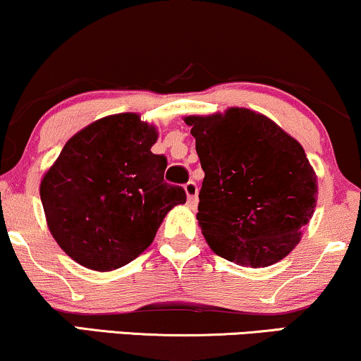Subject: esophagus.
<instances>
[{"mask_svg":"<svg viewBox=\"0 0 361 361\" xmlns=\"http://www.w3.org/2000/svg\"><path fill=\"white\" fill-rule=\"evenodd\" d=\"M185 191L186 196H188V204L190 207H195V204L198 203V185H196L195 181H188V183L185 185Z\"/></svg>","mask_w":361,"mask_h":361,"instance_id":"1","label":"esophagus"}]
</instances>
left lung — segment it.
<instances>
[{
    "instance_id": "8db88e82",
    "label": "left lung",
    "mask_w": 361,
    "mask_h": 361,
    "mask_svg": "<svg viewBox=\"0 0 361 361\" xmlns=\"http://www.w3.org/2000/svg\"><path fill=\"white\" fill-rule=\"evenodd\" d=\"M185 123L204 171L196 218L208 245L241 267L280 262L317 207V175L302 145L246 108Z\"/></svg>"
}]
</instances>
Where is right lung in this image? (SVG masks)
Listing matches in <instances>:
<instances>
[{
	"label": "right lung",
	"mask_w": 361,
	"mask_h": 361,
	"mask_svg": "<svg viewBox=\"0 0 361 361\" xmlns=\"http://www.w3.org/2000/svg\"><path fill=\"white\" fill-rule=\"evenodd\" d=\"M157 138L133 113L102 118L73 136L44 175L49 231L76 263L97 271L125 267L186 202L181 186L165 181L166 157L152 153Z\"/></svg>",
	"instance_id": "right-lung-1"
}]
</instances>
